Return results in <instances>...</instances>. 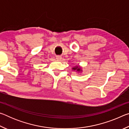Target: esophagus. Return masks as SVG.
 I'll use <instances>...</instances> for the list:
<instances>
[{
  "label": "esophagus",
  "instance_id": "34e87169",
  "mask_svg": "<svg viewBox=\"0 0 129 129\" xmlns=\"http://www.w3.org/2000/svg\"><path fill=\"white\" fill-rule=\"evenodd\" d=\"M56 58L57 60H61V56H56Z\"/></svg>",
  "mask_w": 129,
  "mask_h": 129
}]
</instances>
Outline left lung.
Returning a JSON list of instances; mask_svg holds the SVG:
<instances>
[{
  "instance_id": "1",
  "label": "left lung",
  "mask_w": 129,
  "mask_h": 129,
  "mask_svg": "<svg viewBox=\"0 0 129 129\" xmlns=\"http://www.w3.org/2000/svg\"><path fill=\"white\" fill-rule=\"evenodd\" d=\"M73 69H74V70H76V69H77V71H80V68H78V67H76V68H73Z\"/></svg>"
}]
</instances>
